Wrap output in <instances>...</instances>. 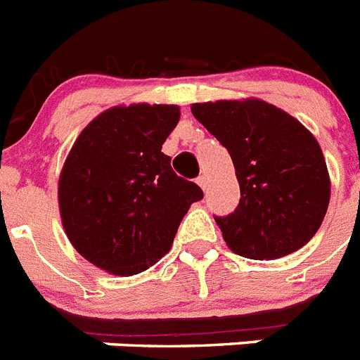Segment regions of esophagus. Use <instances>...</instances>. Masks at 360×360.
<instances>
[{
  "instance_id": "esophagus-1",
  "label": "esophagus",
  "mask_w": 360,
  "mask_h": 360,
  "mask_svg": "<svg viewBox=\"0 0 360 360\" xmlns=\"http://www.w3.org/2000/svg\"><path fill=\"white\" fill-rule=\"evenodd\" d=\"M195 183H198V185L201 186V188H203V190H207V185H208V179H207V175H199V177H198V181H195Z\"/></svg>"
}]
</instances>
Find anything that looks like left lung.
I'll return each mask as SVG.
<instances>
[{
    "label": "left lung",
    "mask_w": 360,
    "mask_h": 360,
    "mask_svg": "<svg viewBox=\"0 0 360 360\" xmlns=\"http://www.w3.org/2000/svg\"><path fill=\"white\" fill-rule=\"evenodd\" d=\"M192 113L231 153L240 205L216 217L232 252L274 259L304 247L331 195L320 144L304 124L259 98L192 104Z\"/></svg>",
    "instance_id": "obj_1"
}]
</instances>
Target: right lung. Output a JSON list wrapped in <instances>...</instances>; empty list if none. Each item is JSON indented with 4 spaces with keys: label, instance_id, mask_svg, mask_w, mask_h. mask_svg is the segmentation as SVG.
Returning <instances> with one entry per match:
<instances>
[{
    "label": "right lung",
    "instance_id": "obj_1",
    "mask_svg": "<svg viewBox=\"0 0 360 360\" xmlns=\"http://www.w3.org/2000/svg\"><path fill=\"white\" fill-rule=\"evenodd\" d=\"M179 105L131 104L102 111L72 144L58 179L71 245L115 276H131L170 250L190 205L203 199L161 152Z\"/></svg>",
    "mask_w": 360,
    "mask_h": 360
}]
</instances>
